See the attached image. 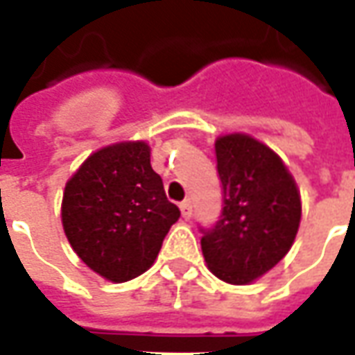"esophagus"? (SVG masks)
Listing matches in <instances>:
<instances>
[{
  "label": "esophagus",
  "instance_id": "1",
  "mask_svg": "<svg viewBox=\"0 0 355 355\" xmlns=\"http://www.w3.org/2000/svg\"><path fill=\"white\" fill-rule=\"evenodd\" d=\"M180 213H182L184 219H190V217H192V203L188 202V200H184V202L180 203Z\"/></svg>",
  "mask_w": 355,
  "mask_h": 355
}]
</instances>
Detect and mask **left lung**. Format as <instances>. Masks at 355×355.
I'll return each mask as SVG.
<instances>
[{"label": "left lung", "mask_w": 355, "mask_h": 355, "mask_svg": "<svg viewBox=\"0 0 355 355\" xmlns=\"http://www.w3.org/2000/svg\"><path fill=\"white\" fill-rule=\"evenodd\" d=\"M223 211L200 230L205 263L230 284H248L281 261L294 244L302 217L298 186L282 159L248 135L215 142Z\"/></svg>", "instance_id": "8db88e82"}]
</instances>
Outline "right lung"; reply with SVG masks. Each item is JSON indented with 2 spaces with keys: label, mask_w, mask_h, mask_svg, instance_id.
Here are the masks:
<instances>
[{
  "label": "right lung",
  "mask_w": 355,
  "mask_h": 355,
  "mask_svg": "<svg viewBox=\"0 0 355 355\" xmlns=\"http://www.w3.org/2000/svg\"><path fill=\"white\" fill-rule=\"evenodd\" d=\"M178 217L146 142L113 144L92 153L63 192L61 220L71 246L111 282L148 271Z\"/></svg>",
  "instance_id": "1"
}]
</instances>
